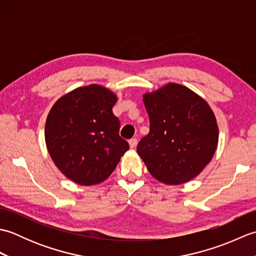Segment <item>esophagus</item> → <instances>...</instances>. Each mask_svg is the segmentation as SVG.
<instances>
[{
  "mask_svg": "<svg viewBox=\"0 0 256 256\" xmlns=\"http://www.w3.org/2000/svg\"><path fill=\"white\" fill-rule=\"evenodd\" d=\"M128 144H130V148H134L135 146L138 145V140H136V138H131V140H128Z\"/></svg>",
  "mask_w": 256,
  "mask_h": 256,
  "instance_id": "34e87169",
  "label": "esophagus"
}]
</instances>
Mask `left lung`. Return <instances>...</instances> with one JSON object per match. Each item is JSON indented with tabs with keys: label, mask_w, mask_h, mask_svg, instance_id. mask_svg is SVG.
I'll return each instance as SVG.
<instances>
[{
	"label": "left lung",
	"mask_w": 256,
	"mask_h": 256,
	"mask_svg": "<svg viewBox=\"0 0 256 256\" xmlns=\"http://www.w3.org/2000/svg\"><path fill=\"white\" fill-rule=\"evenodd\" d=\"M150 133L138 154L150 174L166 184H182L204 170L214 157L219 128L214 111L200 96L170 82L143 94Z\"/></svg>",
	"instance_id": "obj_1"
}]
</instances>
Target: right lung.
Segmentation results:
<instances>
[{
  "mask_svg": "<svg viewBox=\"0 0 256 256\" xmlns=\"http://www.w3.org/2000/svg\"><path fill=\"white\" fill-rule=\"evenodd\" d=\"M116 101V94L106 86L90 84L68 92L50 108L45 125L48 153L72 182L101 184L128 150L112 112Z\"/></svg>",
  "mask_w": 256,
  "mask_h": 256,
  "instance_id": "right-lung-1",
  "label": "right lung"
}]
</instances>
